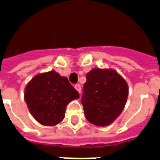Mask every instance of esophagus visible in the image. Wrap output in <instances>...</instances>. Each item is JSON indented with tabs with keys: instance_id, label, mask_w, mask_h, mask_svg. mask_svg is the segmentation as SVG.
<instances>
[{
	"instance_id": "obj_1",
	"label": "esophagus",
	"mask_w": 160,
	"mask_h": 160,
	"mask_svg": "<svg viewBox=\"0 0 160 160\" xmlns=\"http://www.w3.org/2000/svg\"><path fill=\"white\" fill-rule=\"evenodd\" d=\"M75 90H76V91H77L80 94V92H81V86H80V85H75Z\"/></svg>"
}]
</instances>
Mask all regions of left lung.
<instances>
[{"instance_id":"1","label":"left lung","mask_w":160,"mask_h":160,"mask_svg":"<svg viewBox=\"0 0 160 160\" xmlns=\"http://www.w3.org/2000/svg\"><path fill=\"white\" fill-rule=\"evenodd\" d=\"M128 96V85L112 69H92L86 74L81 103L91 123L106 127L118 118Z\"/></svg>"}]
</instances>
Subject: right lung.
<instances>
[{
	"label": "right lung",
	"instance_id": "add662e5",
	"mask_svg": "<svg viewBox=\"0 0 160 160\" xmlns=\"http://www.w3.org/2000/svg\"><path fill=\"white\" fill-rule=\"evenodd\" d=\"M79 97L68 79L54 70L35 75L24 91L29 112L43 126H55L61 122L67 105Z\"/></svg>",
	"mask_w": 160,
	"mask_h": 160
}]
</instances>
